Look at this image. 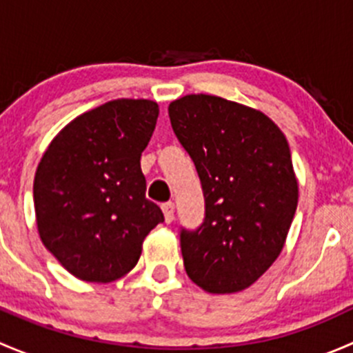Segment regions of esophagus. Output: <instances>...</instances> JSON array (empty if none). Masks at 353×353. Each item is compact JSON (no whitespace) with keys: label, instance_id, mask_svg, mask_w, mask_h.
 I'll use <instances>...</instances> for the list:
<instances>
[{"label":"esophagus","instance_id":"34e87169","mask_svg":"<svg viewBox=\"0 0 353 353\" xmlns=\"http://www.w3.org/2000/svg\"><path fill=\"white\" fill-rule=\"evenodd\" d=\"M162 212H163V216H165V223L172 222V220H174V203L172 201L163 203Z\"/></svg>","mask_w":353,"mask_h":353}]
</instances>
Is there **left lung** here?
Here are the masks:
<instances>
[{
  "label": "left lung",
  "instance_id": "1",
  "mask_svg": "<svg viewBox=\"0 0 353 353\" xmlns=\"http://www.w3.org/2000/svg\"><path fill=\"white\" fill-rule=\"evenodd\" d=\"M169 117L205 194V222L181 230L188 276L210 294L244 290L280 256L297 208L285 134L261 110L216 95H184Z\"/></svg>",
  "mask_w": 353,
  "mask_h": 353
}]
</instances>
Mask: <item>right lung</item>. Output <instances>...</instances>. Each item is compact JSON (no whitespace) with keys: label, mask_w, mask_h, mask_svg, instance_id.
I'll use <instances>...</instances> for the list:
<instances>
[{"label":"right lung","mask_w":353,"mask_h":353,"mask_svg":"<svg viewBox=\"0 0 353 353\" xmlns=\"http://www.w3.org/2000/svg\"><path fill=\"white\" fill-rule=\"evenodd\" d=\"M159 105L117 99L68 123L49 143L34 177L42 244L83 282L128 275L162 210L145 198L141 152L155 130Z\"/></svg>","instance_id":"add662e5"}]
</instances>
